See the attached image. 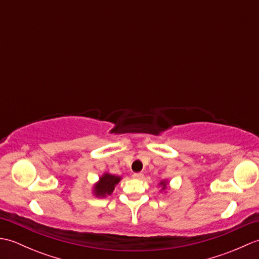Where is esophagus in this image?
<instances>
[{
    "label": "esophagus",
    "mask_w": 259,
    "mask_h": 259,
    "mask_svg": "<svg viewBox=\"0 0 259 259\" xmlns=\"http://www.w3.org/2000/svg\"><path fill=\"white\" fill-rule=\"evenodd\" d=\"M133 177H134L135 179H142V178H144V174H141V172H136V174H134V175H133Z\"/></svg>",
    "instance_id": "1"
}]
</instances>
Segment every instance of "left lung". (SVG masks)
<instances>
[{"label":"left lung","instance_id":"1","mask_svg":"<svg viewBox=\"0 0 259 259\" xmlns=\"http://www.w3.org/2000/svg\"><path fill=\"white\" fill-rule=\"evenodd\" d=\"M160 185L162 186V189H166V183H164V181H161Z\"/></svg>","mask_w":259,"mask_h":259}]
</instances>
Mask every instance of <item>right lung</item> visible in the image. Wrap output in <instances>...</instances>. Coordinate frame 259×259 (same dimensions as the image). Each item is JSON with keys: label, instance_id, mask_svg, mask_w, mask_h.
<instances>
[{"label": "right lung", "instance_id": "add662e5", "mask_svg": "<svg viewBox=\"0 0 259 259\" xmlns=\"http://www.w3.org/2000/svg\"><path fill=\"white\" fill-rule=\"evenodd\" d=\"M120 177L110 174H104L95 186V195L98 197H104L111 195L114 189V186L120 181Z\"/></svg>", "mask_w": 259, "mask_h": 259}]
</instances>
